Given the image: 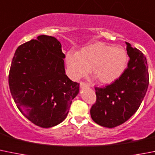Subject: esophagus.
I'll return each mask as SVG.
<instances>
[{
	"instance_id": "1",
	"label": "esophagus",
	"mask_w": 155,
	"mask_h": 155,
	"mask_svg": "<svg viewBox=\"0 0 155 155\" xmlns=\"http://www.w3.org/2000/svg\"><path fill=\"white\" fill-rule=\"evenodd\" d=\"M80 87L82 88V89H83V88H87L89 87V85L87 84V83H86L85 82H80Z\"/></svg>"
}]
</instances>
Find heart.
I'll use <instances>...</instances> for the list:
<instances>
[{"mask_svg": "<svg viewBox=\"0 0 155 155\" xmlns=\"http://www.w3.org/2000/svg\"><path fill=\"white\" fill-rule=\"evenodd\" d=\"M128 63L126 51L119 47L95 43L83 47L76 54L66 55V64L71 77L79 79L89 73L102 84H111L125 73Z\"/></svg>", "mask_w": 155, "mask_h": 155, "instance_id": "1", "label": "heart"}]
</instances>
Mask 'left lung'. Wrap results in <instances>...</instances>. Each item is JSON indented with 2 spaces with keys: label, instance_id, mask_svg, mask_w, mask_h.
<instances>
[{
  "label": "left lung",
  "instance_id": "8db88e82",
  "mask_svg": "<svg viewBox=\"0 0 155 155\" xmlns=\"http://www.w3.org/2000/svg\"><path fill=\"white\" fill-rule=\"evenodd\" d=\"M129 56L128 67L122 76L105 87H95L96 102L90 109L95 123L106 128H115L129 119L145 96L149 75L146 57L126 43Z\"/></svg>",
  "mask_w": 155,
  "mask_h": 155
}]
</instances>
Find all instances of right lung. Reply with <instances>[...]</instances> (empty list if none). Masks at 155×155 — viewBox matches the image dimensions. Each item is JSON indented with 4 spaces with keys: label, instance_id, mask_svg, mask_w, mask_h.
Here are the masks:
<instances>
[{
    "label": "right lung",
    "instance_id": "obj_1",
    "mask_svg": "<svg viewBox=\"0 0 155 155\" xmlns=\"http://www.w3.org/2000/svg\"><path fill=\"white\" fill-rule=\"evenodd\" d=\"M61 43L40 35L17 47L9 72V87L20 112L32 123L51 128L66 118L79 83L66 75Z\"/></svg>",
    "mask_w": 155,
    "mask_h": 155
}]
</instances>
